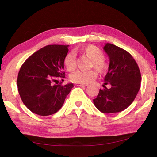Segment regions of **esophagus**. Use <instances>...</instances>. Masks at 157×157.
<instances>
[{
    "label": "esophagus",
    "instance_id": "34e87169",
    "mask_svg": "<svg viewBox=\"0 0 157 157\" xmlns=\"http://www.w3.org/2000/svg\"><path fill=\"white\" fill-rule=\"evenodd\" d=\"M76 86H78V87H86V86H87V85L79 84V83H77V84H76Z\"/></svg>",
    "mask_w": 157,
    "mask_h": 157
}]
</instances>
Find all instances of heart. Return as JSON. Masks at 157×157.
<instances>
[{"mask_svg":"<svg viewBox=\"0 0 157 157\" xmlns=\"http://www.w3.org/2000/svg\"><path fill=\"white\" fill-rule=\"evenodd\" d=\"M82 52L87 57L92 59V65L100 72H104L108 70V62L103 59L104 53L101 49L94 45H88L83 48ZM64 66L68 71L74 70L76 67V58L72 52L66 55L64 60ZM97 76V72L94 70H77L70 76L73 82L79 84H87L91 82Z\"/></svg>","mask_w":157,"mask_h":157,"instance_id":"heart-1","label":"heart"}]
</instances>
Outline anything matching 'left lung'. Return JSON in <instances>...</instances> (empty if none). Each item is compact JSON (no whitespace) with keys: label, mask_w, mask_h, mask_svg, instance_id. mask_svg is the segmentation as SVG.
I'll return each instance as SVG.
<instances>
[{"label":"left lung","mask_w":157,"mask_h":157,"mask_svg":"<svg viewBox=\"0 0 157 157\" xmlns=\"http://www.w3.org/2000/svg\"><path fill=\"white\" fill-rule=\"evenodd\" d=\"M103 49L110 60L104 84H110L111 87L100 89L93 103L103 113H118L134 100L141 86V72L135 59L126 50L108 43Z\"/></svg>","instance_id":"8db88e82"}]
</instances>
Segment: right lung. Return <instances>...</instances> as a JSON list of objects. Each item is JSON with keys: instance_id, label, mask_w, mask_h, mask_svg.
I'll return each instance as SVG.
<instances>
[{"instance_id": "right-lung-1", "label": "right lung", "mask_w": 157, "mask_h": 157, "mask_svg": "<svg viewBox=\"0 0 157 157\" xmlns=\"http://www.w3.org/2000/svg\"><path fill=\"white\" fill-rule=\"evenodd\" d=\"M69 45H48L33 53L18 75V93L29 110L39 116L57 113L74 85L55 84L65 78L64 60ZM62 83V82H61Z\"/></svg>"}]
</instances>
